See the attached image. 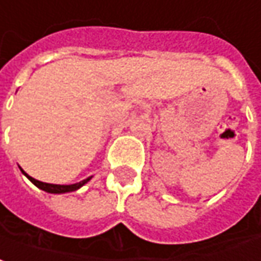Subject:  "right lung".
Masks as SVG:
<instances>
[{"label": "right lung", "mask_w": 261, "mask_h": 261, "mask_svg": "<svg viewBox=\"0 0 261 261\" xmlns=\"http://www.w3.org/2000/svg\"><path fill=\"white\" fill-rule=\"evenodd\" d=\"M21 169V167H19ZM21 171L23 174L27 175L29 180L32 181L35 186L40 188V190H43L46 193H50V194H63V193H71V191H75V190H79L80 187H83L86 182L91 180V177H88L86 180L80 181V182H75V184H70V186H60V184H49V182H42V181L39 180H35L33 177H31L29 174H27L23 170L21 169Z\"/></svg>", "instance_id": "right-lung-1"}]
</instances>
